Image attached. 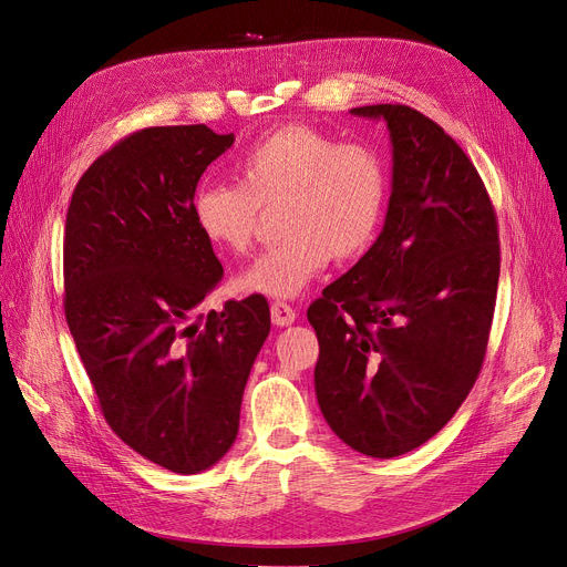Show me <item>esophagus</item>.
<instances>
[{
  "label": "esophagus",
  "instance_id": "obj_1",
  "mask_svg": "<svg viewBox=\"0 0 567 567\" xmlns=\"http://www.w3.org/2000/svg\"><path fill=\"white\" fill-rule=\"evenodd\" d=\"M269 313H272V322L277 328H288L295 320H298V311H295L286 302H275L272 307H269Z\"/></svg>",
  "mask_w": 567,
  "mask_h": 567
}]
</instances>
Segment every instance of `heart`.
<instances>
[{
	"instance_id": "obj_1",
	"label": "heart",
	"mask_w": 567,
	"mask_h": 567,
	"mask_svg": "<svg viewBox=\"0 0 567 567\" xmlns=\"http://www.w3.org/2000/svg\"><path fill=\"white\" fill-rule=\"evenodd\" d=\"M237 184L203 182L192 217L212 247L245 254L260 209L279 207V245L262 251L239 284L267 298H295L334 260L364 254L388 205L381 154L362 143H339L307 124L265 133L235 166Z\"/></svg>"
}]
</instances>
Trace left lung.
<instances>
[{
	"label": "left lung",
	"instance_id": "8db88e82",
	"mask_svg": "<svg viewBox=\"0 0 567 567\" xmlns=\"http://www.w3.org/2000/svg\"><path fill=\"white\" fill-rule=\"evenodd\" d=\"M385 120L392 196L371 249L311 302L318 406L353 450L390 460L450 422L475 385L496 307L498 221L471 158L411 105Z\"/></svg>",
	"mask_w": 567,
	"mask_h": 567
}]
</instances>
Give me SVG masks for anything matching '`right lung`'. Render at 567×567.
I'll list each match as a JSON object with an SVG mask.
<instances>
[{
    "label": "right lung",
    "mask_w": 567,
    "mask_h": 567,
    "mask_svg": "<svg viewBox=\"0 0 567 567\" xmlns=\"http://www.w3.org/2000/svg\"><path fill=\"white\" fill-rule=\"evenodd\" d=\"M235 136L150 126L80 177L64 228V313L115 434L192 475L235 443L241 394L269 334L262 295L200 313L224 267L192 217L205 168Z\"/></svg>",
    "instance_id": "right-lung-1"
}]
</instances>
